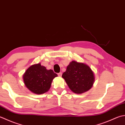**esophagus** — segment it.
<instances>
[{"label": "esophagus", "mask_w": 125, "mask_h": 125, "mask_svg": "<svg viewBox=\"0 0 125 125\" xmlns=\"http://www.w3.org/2000/svg\"><path fill=\"white\" fill-rule=\"evenodd\" d=\"M62 73H58V76L59 77H61L62 76Z\"/></svg>", "instance_id": "esophagus-1"}]
</instances>
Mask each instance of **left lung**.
Returning a JSON list of instances; mask_svg holds the SVG:
<instances>
[{
    "label": "left lung",
    "mask_w": 125,
    "mask_h": 125,
    "mask_svg": "<svg viewBox=\"0 0 125 125\" xmlns=\"http://www.w3.org/2000/svg\"><path fill=\"white\" fill-rule=\"evenodd\" d=\"M68 86L76 94H82L91 89L95 81L94 73L91 68L83 63L73 61L63 73Z\"/></svg>",
    "instance_id": "obj_1"
}]
</instances>
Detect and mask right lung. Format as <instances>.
Wrapping results in <instances>:
<instances>
[{
  "label": "right lung",
  "mask_w": 125,
  "mask_h": 125,
  "mask_svg": "<svg viewBox=\"0 0 125 125\" xmlns=\"http://www.w3.org/2000/svg\"><path fill=\"white\" fill-rule=\"evenodd\" d=\"M57 75L52 70H48L41 63L31 65L23 76L24 84L36 94H42L49 91L53 79Z\"/></svg>",
  "instance_id": "add662e5"
}]
</instances>
